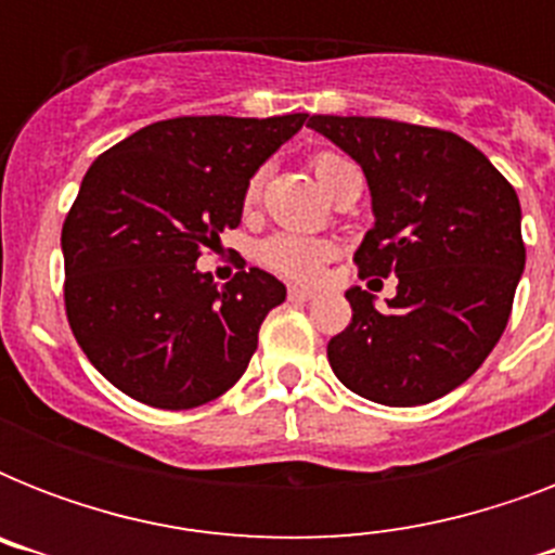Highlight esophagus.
Masks as SVG:
<instances>
[{
	"mask_svg": "<svg viewBox=\"0 0 555 555\" xmlns=\"http://www.w3.org/2000/svg\"><path fill=\"white\" fill-rule=\"evenodd\" d=\"M313 291H308V287H291V291H287V299H291V302H311L313 299Z\"/></svg>",
	"mask_w": 555,
	"mask_h": 555,
	"instance_id": "1",
	"label": "esophagus"
}]
</instances>
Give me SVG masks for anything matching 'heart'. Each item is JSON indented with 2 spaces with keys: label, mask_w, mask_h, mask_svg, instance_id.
<instances>
[{
  "label": "heart",
  "mask_w": 555,
  "mask_h": 555,
  "mask_svg": "<svg viewBox=\"0 0 555 555\" xmlns=\"http://www.w3.org/2000/svg\"><path fill=\"white\" fill-rule=\"evenodd\" d=\"M351 167L346 158H339L334 152H322L313 158V172L320 178V184H325L331 176H337L339 169ZM261 184H264V172H256L247 184V204H256L261 195ZM259 261L268 270L279 273V276L291 279V282H317L322 276V270L334 256V244L325 238H308V235L294 233H276L268 235L256 250Z\"/></svg>",
  "instance_id": "1"
}]
</instances>
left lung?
I'll list each match as a JSON object with an SVG mask.
<instances>
[{
    "label": "left lung",
    "instance_id": "left-lung-1",
    "mask_svg": "<svg viewBox=\"0 0 555 555\" xmlns=\"http://www.w3.org/2000/svg\"><path fill=\"white\" fill-rule=\"evenodd\" d=\"M308 126L369 181L374 224L354 253L360 276H397L386 308L348 287L354 317L328 343L331 369L374 403H431L473 377L507 328L525 273L516 190L443 129L337 115Z\"/></svg>",
    "mask_w": 555,
    "mask_h": 555
}]
</instances>
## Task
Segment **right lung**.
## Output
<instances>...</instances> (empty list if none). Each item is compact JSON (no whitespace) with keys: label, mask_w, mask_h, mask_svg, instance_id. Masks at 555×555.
<instances>
[{"label":"right lung","mask_w":555,"mask_h":555,"mask_svg":"<svg viewBox=\"0 0 555 555\" xmlns=\"http://www.w3.org/2000/svg\"><path fill=\"white\" fill-rule=\"evenodd\" d=\"M308 115L172 117L103 152L63 224L65 313L103 377L155 409L216 400L250 363L285 285L195 268L242 224L250 178Z\"/></svg>","instance_id":"add662e5"}]
</instances>
